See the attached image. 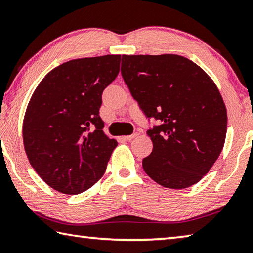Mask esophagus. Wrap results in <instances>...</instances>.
Returning <instances> with one entry per match:
<instances>
[{"label": "esophagus", "mask_w": 253, "mask_h": 253, "mask_svg": "<svg viewBox=\"0 0 253 253\" xmlns=\"http://www.w3.org/2000/svg\"><path fill=\"white\" fill-rule=\"evenodd\" d=\"M137 136H138V134H137V132H135V134H132V135L123 136V139H124V140H131L132 138H135V137H137Z\"/></svg>", "instance_id": "34e87169"}]
</instances>
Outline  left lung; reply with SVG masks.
Here are the masks:
<instances>
[{"label":"left lung","mask_w":253,"mask_h":253,"mask_svg":"<svg viewBox=\"0 0 253 253\" xmlns=\"http://www.w3.org/2000/svg\"><path fill=\"white\" fill-rule=\"evenodd\" d=\"M122 76L146 116L161 122L143 169L160 185L179 190L203 178L223 149L228 115L216 84L177 54L122 57Z\"/></svg>","instance_id":"1"}]
</instances>
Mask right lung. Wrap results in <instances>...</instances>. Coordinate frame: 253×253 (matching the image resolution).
<instances>
[{
    "label": "right lung",
    "instance_id": "1",
    "mask_svg": "<svg viewBox=\"0 0 253 253\" xmlns=\"http://www.w3.org/2000/svg\"><path fill=\"white\" fill-rule=\"evenodd\" d=\"M121 54L81 58L51 70L34 90L23 119V144L38 175L76 195L104 175L117 146L102 128L101 95L116 79Z\"/></svg>",
    "mask_w": 253,
    "mask_h": 253
}]
</instances>
